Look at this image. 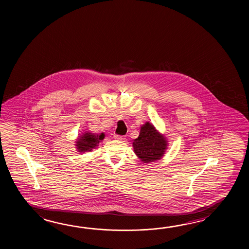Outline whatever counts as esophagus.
I'll use <instances>...</instances> for the list:
<instances>
[{
  "mask_svg": "<svg viewBox=\"0 0 249 249\" xmlns=\"http://www.w3.org/2000/svg\"><path fill=\"white\" fill-rule=\"evenodd\" d=\"M114 138H115L116 140H117V141H121V142L125 140V138L124 137V136H120V135H117V134L114 135Z\"/></svg>",
  "mask_w": 249,
  "mask_h": 249,
  "instance_id": "34e87169",
  "label": "esophagus"
}]
</instances>
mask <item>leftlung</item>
<instances>
[{
  "instance_id": "1",
  "label": "left lung",
  "mask_w": 249,
  "mask_h": 249,
  "mask_svg": "<svg viewBox=\"0 0 249 249\" xmlns=\"http://www.w3.org/2000/svg\"><path fill=\"white\" fill-rule=\"evenodd\" d=\"M168 147L164 134L159 132L151 123L146 122L141 127L140 134L132 142V148L138 159L144 164L160 160Z\"/></svg>"
}]
</instances>
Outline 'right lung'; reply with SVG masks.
<instances>
[{
  "instance_id": "add662e5",
  "label": "right lung",
  "mask_w": 249,
  "mask_h": 249,
  "mask_svg": "<svg viewBox=\"0 0 249 249\" xmlns=\"http://www.w3.org/2000/svg\"><path fill=\"white\" fill-rule=\"evenodd\" d=\"M105 138L104 132H101V134H97L93 132L86 131L84 133H81V135L77 137L75 141V148L77 149V152L85 153L87 151H92V149L97 148L99 146V143Z\"/></svg>"
}]
</instances>
